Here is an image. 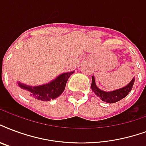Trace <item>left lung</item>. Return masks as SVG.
<instances>
[{
  "mask_svg": "<svg viewBox=\"0 0 146 146\" xmlns=\"http://www.w3.org/2000/svg\"><path fill=\"white\" fill-rule=\"evenodd\" d=\"M134 82H135V78H132L131 82L124 87L116 90L112 91V92H105V91L101 90L100 89L97 87V86L96 85L95 78H94V76H93L92 77L91 88H92V90L94 92L96 95L98 97H100L103 101H104L106 103H116L123 98H125L129 93L132 86H133Z\"/></svg>",
  "mask_w": 146,
  "mask_h": 146,
  "instance_id": "obj_1",
  "label": "left lung"
}]
</instances>
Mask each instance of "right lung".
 Segmentation results:
<instances>
[{"label":"right lung","mask_w":146,"mask_h":146,"mask_svg":"<svg viewBox=\"0 0 146 146\" xmlns=\"http://www.w3.org/2000/svg\"><path fill=\"white\" fill-rule=\"evenodd\" d=\"M73 73V71L62 73L49 83L38 86H30L20 82L17 83V86L25 94L34 100L50 101L57 98L63 93L69 77Z\"/></svg>","instance_id":"1"}]
</instances>
